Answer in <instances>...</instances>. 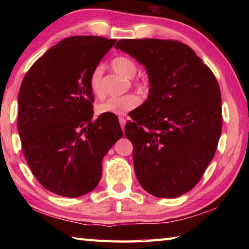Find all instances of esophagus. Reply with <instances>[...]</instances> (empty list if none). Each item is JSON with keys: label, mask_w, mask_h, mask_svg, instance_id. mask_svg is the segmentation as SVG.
Segmentation results:
<instances>
[{"label": "esophagus", "mask_w": 249, "mask_h": 249, "mask_svg": "<svg viewBox=\"0 0 249 249\" xmlns=\"http://www.w3.org/2000/svg\"><path fill=\"white\" fill-rule=\"evenodd\" d=\"M119 121H120L121 127H122V128H124V126H125V124H126V120L124 119V117H120Z\"/></svg>", "instance_id": "34e87169"}]
</instances>
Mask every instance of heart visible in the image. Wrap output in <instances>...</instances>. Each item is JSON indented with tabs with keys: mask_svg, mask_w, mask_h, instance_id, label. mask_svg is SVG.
<instances>
[{
	"mask_svg": "<svg viewBox=\"0 0 249 249\" xmlns=\"http://www.w3.org/2000/svg\"><path fill=\"white\" fill-rule=\"evenodd\" d=\"M112 68L115 72L120 73L127 79H132L137 72V67L133 59L126 56H119L113 59ZM134 86L140 90H145V83L142 82H134ZM89 87L92 93L98 98L103 95L102 88V69L101 67H95L92 70L89 78ZM140 104V98L134 93H128L125 95L119 96V98H109L103 101L96 107V112L99 114H114V115H123L125 113L129 112Z\"/></svg>",
	"mask_w": 249,
	"mask_h": 249,
	"instance_id": "1",
	"label": "heart"
}]
</instances>
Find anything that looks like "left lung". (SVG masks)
<instances>
[{
    "mask_svg": "<svg viewBox=\"0 0 249 249\" xmlns=\"http://www.w3.org/2000/svg\"><path fill=\"white\" fill-rule=\"evenodd\" d=\"M116 49L146 68L149 94L125 125L144 190L177 197L196 187L215 155L222 99L215 75L180 41L121 39Z\"/></svg>",
    "mask_w": 249,
    "mask_h": 249,
    "instance_id": "1",
    "label": "left lung"
}]
</instances>
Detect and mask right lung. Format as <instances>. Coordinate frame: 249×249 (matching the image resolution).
<instances>
[{
    "label": "right lung",
    "mask_w": 249,
    "mask_h": 249,
    "mask_svg": "<svg viewBox=\"0 0 249 249\" xmlns=\"http://www.w3.org/2000/svg\"><path fill=\"white\" fill-rule=\"evenodd\" d=\"M115 39L72 36L41 56L18 92V129L25 159L48 191L77 197L102 176V160L123 136L114 114L93 119L89 78Z\"/></svg>",
    "instance_id": "1"
}]
</instances>
